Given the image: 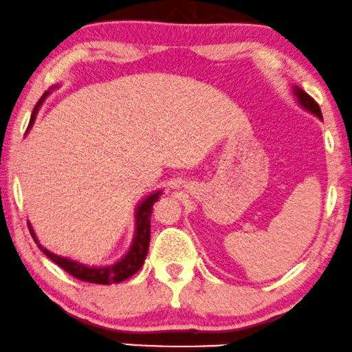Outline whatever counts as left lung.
<instances>
[{"label":"left lung","instance_id":"8db88e82","mask_svg":"<svg viewBox=\"0 0 352 352\" xmlns=\"http://www.w3.org/2000/svg\"><path fill=\"white\" fill-rule=\"evenodd\" d=\"M295 94H296V97H298V102L306 108V110L314 113L316 116L322 118V113H320V108L318 105V102H316L314 98L309 96V94H306L303 89H300V87H295Z\"/></svg>","mask_w":352,"mask_h":352}]
</instances>
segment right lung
<instances>
[{
    "instance_id": "add662e5",
    "label": "right lung",
    "mask_w": 352,
    "mask_h": 352,
    "mask_svg": "<svg viewBox=\"0 0 352 352\" xmlns=\"http://www.w3.org/2000/svg\"><path fill=\"white\" fill-rule=\"evenodd\" d=\"M47 94L49 92L44 94V96L39 98L36 107L33 108L30 126L33 124L34 116H36V113H38V108L41 107V103L44 98H46ZM157 196H160V192H155V195L146 197V199L143 201L140 206H138L137 214H135V219H137L135 237H133L132 247H131V250L127 252V255L124 256V258H121L115 265L107 266V268H87V266L76 263V261H73V260L62 258V256L54 255L47 249H43L41 245H39V249H41L44 252V255L49 256L54 263L60 266L63 271H67L68 274H72L73 277H76V279H79V280L91 282V284H103V285L116 284V282L126 280L131 276L135 274L137 271L142 268L143 261H145L148 245H150V217L153 212V204L157 201ZM28 230H30V232H32V236L34 237V232L32 230V226H30V223H28ZM34 241H36V237H34Z\"/></svg>"
}]
</instances>
